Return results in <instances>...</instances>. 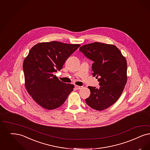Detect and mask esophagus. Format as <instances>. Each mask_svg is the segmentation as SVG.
<instances>
[{
	"label": "esophagus",
	"instance_id": "esophagus-1",
	"mask_svg": "<svg viewBox=\"0 0 150 150\" xmlns=\"http://www.w3.org/2000/svg\"><path fill=\"white\" fill-rule=\"evenodd\" d=\"M75 88H76V89H81L82 88V86H79V85H75Z\"/></svg>",
	"mask_w": 150,
	"mask_h": 150
}]
</instances>
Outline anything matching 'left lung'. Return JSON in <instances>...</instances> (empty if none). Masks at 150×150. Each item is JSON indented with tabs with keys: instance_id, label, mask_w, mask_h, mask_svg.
I'll return each mask as SVG.
<instances>
[{
	"instance_id": "obj_1",
	"label": "left lung",
	"mask_w": 150,
	"mask_h": 150,
	"mask_svg": "<svg viewBox=\"0 0 150 150\" xmlns=\"http://www.w3.org/2000/svg\"><path fill=\"white\" fill-rule=\"evenodd\" d=\"M79 50L93 61V76L100 86H88L90 95L85 102L94 109L103 110L117 102L124 90L127 80L126 58L115 46L100 42L85 45Z\"/></svg>"
}]
</instances>
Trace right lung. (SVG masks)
Returning <instances> with one entry per match:
<instances>
[{"label": "right lung", "instance_id": "add662e5", "mask_svg": "<svg viewBox=\"0 0 150 150\" xmlns=\"http://www.w3.org/2000/svg\"><path fill=\"white\" fill-rule=\"evenodd\" d=\"M80 46L57 41L42 42L32 47L23 64L25 87L33 99L45 109L52 110L65 102L74 88L54 75Z\"/></svg>", "mask_w": 150, "mask_h": 150}]
</instances>
